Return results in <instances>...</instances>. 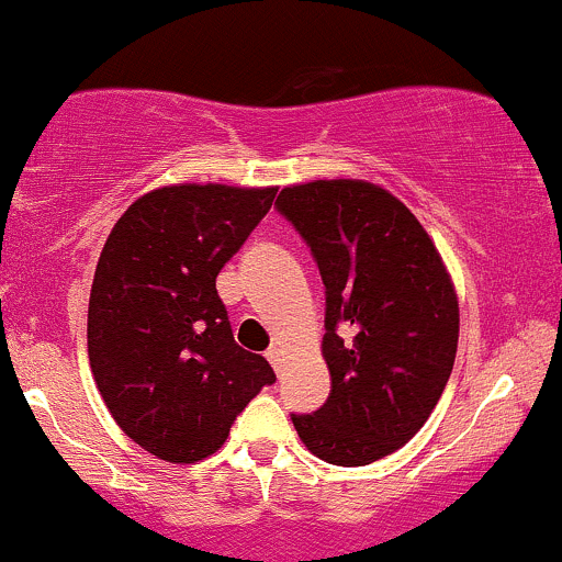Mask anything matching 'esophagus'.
Instances as JSON below:
<instances>
[{
	"mask_svg": "<svg viewBox=\"0 0 562 562\" xmlns=\"http://www.w3.org/2000/svg\"><path fill=\"white\" fill-rule=\"evenodd\" d=\"M265 357H268V362H270V366H273L276 370H281V357H283V351L279 349V346H270V349H268V355H265Z\"/></svg>",
	"mask_w": 562,
	"mask_h": 562,
	"instance_id": "esophagus-1",
	"label": "esophagus"
}]
</instances>
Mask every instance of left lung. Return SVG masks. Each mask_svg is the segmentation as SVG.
Masks as SVG:
<instances>
[{
  "label": "left lung",
  "mask_w": 562,
  "mask_h": 562,
  "mask_svg": "<svg viewBox=\"0 0 562 562\" xmlns=\"http://www.w3.org/2000/svg\"><path fill=\"white\" fill-rule=\"evenodd\" d=\"M276 207L311 248L324 283L327 403L292 414L319 460L370 465L416 436L457 355L460 308L414 213L366 181L281 189Z\"/></svg>",
  "instance_id": "obj_1"
}]
</instances>
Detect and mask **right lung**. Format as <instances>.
Instances as JSON below:
<instances>
[{
	"label": "right lung",
	"instance_id": "add662e5",
	"mask_svg": "<svg viewBox=\"0 0 562 562\" xmlns=\"http://www.w3.org/2000/svg\"><path fill=\"white\" fill-rule=\"evenodd\" d=\"M279 189L183 183L132 202L97 262L89 360L121 430L167 462L213 454L262 386L268 360L240 349L216 276Z\"/></svg>",
	"mask_w": 562,
	"mask_h": 562
}]
</instances>
